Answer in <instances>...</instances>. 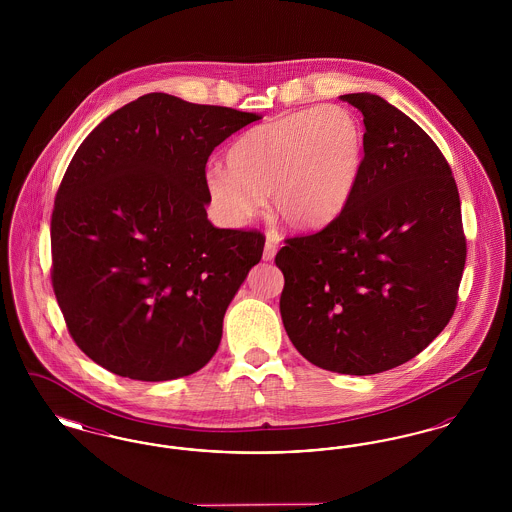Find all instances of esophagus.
Instances as JSON below:
<instances>
[{"instance_id":"obj_1","label":"esophagus","mask_w":512,"mask_h":512,"mask_svg":"<svg viewBox=\"0 0 512 512\" xmlns=\"http://www.w3.org/2000/svg\"><path fill=\"white\" fill-rule=\"evenodd\" d=\"M276 244L268 238L267 244H265V251H263V261H272L274 259V255H276Z\"/></svg>"}]
</instances>
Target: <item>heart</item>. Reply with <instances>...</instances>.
Here are the masks:
<instances>
[{
  "mask_svg": "<svg viewBox=\"0 0 512 512\" xmlns=\"http://www.w3.org/2000/svg\"><path fill=\"white\" fill-rule=\"evenodd\" d=\"M361 119L347 107L293 111L242 134L226 165L205 172L220 219L242 226L270 207L293 230L311 232L340 219L357 190L365 161Z\"/></svg>",
  "mask_w": 512,
  "mask_h": 512,
  "instance_id": "obj_1",
  "label": "heart"
}]
</instances>
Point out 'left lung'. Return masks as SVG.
Listing matches in <instances>:
<instances>
[{
  "instance_id": "1",
  "label": "left lung",
  "mask_w": 512,
  "mask_h": 512,
  "mask_svg": "<svg viewBox=\"0 0 512 512\" xmlns=\"http://www.w3.org/2000/svg\"><path fill=\"white\" fill-rule=\"evenodd\" d=\"M365 161L340 219L286 240L280 315L295 349L324 370L368 376L438 338L457 307L466 261L461 199L434 140L368 92Z\"/></svg>"
}]
</instances>
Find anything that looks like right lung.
<instances>
[{
    "label": "right lung",
    "mask_w": 512,
    "mask_h": 512,
    "mask_svg": "<svg viewBox=\"0 0 512 512\" xmlns=\"http://www.w3.org/2000/svg\"><path fill=\"white\" fill-rule=\"evenodd\" d=\"M261 115L146 94L80 144L51 215V282L74 343L142 382L194 374L263 257L257 230L215 228L205 165Z\"/></svg>",
    "instance_id": "obj_1"
}]
</instances>
